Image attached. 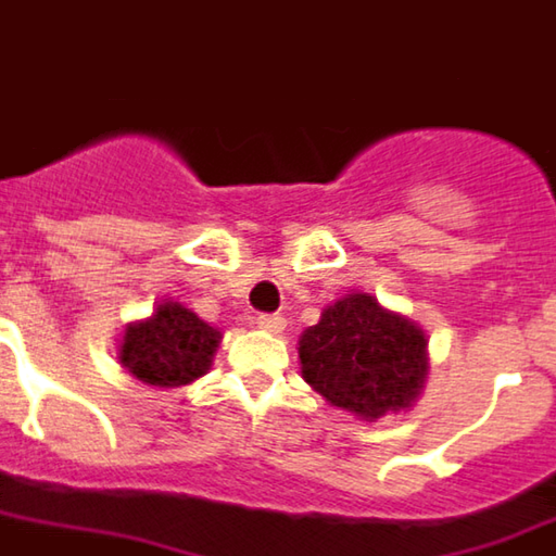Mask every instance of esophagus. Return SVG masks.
I'll use <instances>...</instances> for the list:
<instances>
[{"label": "esophagus", "instance_id": "esophagus-1", "mask_svg": "<svg viewBox=\"0 0 556 556\" xmlns=\"http://www.w3.org/2000/svg\"><path fill=\"white\" fill-rule=\"evenodd\" d=\"M255 326L267 333H281L283 326H287V320H283L281 314H258V317H255Z\"/></svg>", "mask_w": 556, "mask_h": 556}]
</instances>
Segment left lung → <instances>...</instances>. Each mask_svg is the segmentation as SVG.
<instances>
[{"instance_id":"8db88e82","label":"left lung","mask_w":556,"mask_h":556,"mask_svg":"<svg viewBox=\"0 0 556 556\" xmlns=\"http://www.w3.org/2000/svg\"><path fill=\"white\" fill-rule=\"evenodd\" d=\"M424 328L387 312L367 292H351L323 308L317 326L301 337L306 384L331 406L362 420L409 409L429 376Z\"/></svg>"}]
</instances>
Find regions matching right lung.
<instances>
[{
    "mask_svg": "<svg viewBox=\"0 0 556 556\" xmlns=\"http://www.w3.org/2000/svg\"><path fill=\"white\" fill-rule=\"evenodd\" d=\"M223 333L178 301L161 303L152 317L130 323L119 345V362L150 387H184L205 376Z\"/></svg>",
    "mask_w": 556,
    "mask_h": 556,
    "instance_id": "right-lung-1",
    "label": "right lung"
}]
</instances>
